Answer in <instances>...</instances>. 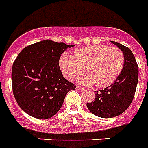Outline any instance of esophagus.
Segmentation results:
<instances>
[{
    "instance_id": "34e87169",
    "label": "esophagus",
    "mask_w": 148,
    "mask_h": 148,
    "mask_svg": "<svg viewBox=\"0 0 148 148\" xmlns=\"http://www.w3.org/2000/svg\"><path fill=\"white\" fill-rule=\"evenodd\" d=\"M76 89L78 90V91H80V92H82V91H84V88H82V87H80V86H76Z\"/></svg>"
}]
</instances>
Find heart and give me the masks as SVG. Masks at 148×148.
<instances>
[{
    "label": "heart",
    "mask_w": 148,
    "mask_h": 148,
    "mask_svg": "<svg viewBox=\"0 0 148 148\" xmlns=\"http://www.w3.org/2000/svg\"><path fill=\"white\" fill-rule=\"evenodd\" d=\"M124 54L118 47L93 45L76 50L75 56L64 52L60 66L67 79H75L86 69L88 76L80 79L86 84L106 88L116 81L124 67Z\"/></svg>",
    "instance_id": "obj_1"
}]
</instances>
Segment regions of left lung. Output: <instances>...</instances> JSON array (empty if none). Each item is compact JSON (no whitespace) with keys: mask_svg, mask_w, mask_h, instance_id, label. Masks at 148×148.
Returning <instances> with one entry per match:
<instances>
[{"mask_svg":"<svg viewBox=\"0 0 148 148\" xmlns=\"http://www.w3.org/2000/svg\"><path fill=\"white\" fill-rule=\"evenodd\" d=\"M112 43L124 54L123 69L112 85L99 92H94L95 100L87 103L89 111L101 118H112L124 112L132 102L138 84L139 69L132 52L119 43Z\"/></svg>","mask_w":148,"mask_h":148,"instance_id":"8db88e82","label":"left lung"}]
</instances>
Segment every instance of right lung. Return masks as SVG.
<instances>
[{"label": "right lung", "instance_id": "obj_1", "mask_svg": "<svg viewBox=\"0 0 148 148\" xmlns=\"http://www.w3.org/2000/svg\"><path fill=\"white\" fill-rule=\"evenodd\" d=\"M64 43L45 40L27 46L12 64V87L18 105L36 119L51 118L58 112L67 93L76 85L63 76L60 57Z\"/></svg>", "mask_w": 148, "mask_h": 148}]
</instances>
